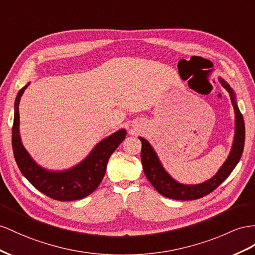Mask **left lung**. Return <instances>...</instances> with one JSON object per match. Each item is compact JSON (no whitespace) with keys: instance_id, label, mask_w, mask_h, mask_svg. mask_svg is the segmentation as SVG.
Masks as SVG:
<instances>
[{"instance_id":"obj_1","label":"left lung","mask_w":255,"mask_h":255,"mask_svg":"<svg viewBox=\"0 0 255 255\" xmlns=\"http://www.w3.org/2000/svg\"><path fill=\"white\" fill-rule=\"evenodd\" d=\"M219 80L222 86L228 91V94L231 96V100L235 110V119L236 120H235V136L231 153L228 155L224 164L219 169V171L215 173L214 177L200 184L186 185L179 183L165 170L161 162L159 161L157 154H156L154 148L147 142V140L142 138V136H139L140 141L142 142L141 161L143 171H144L147 180L155 187V190L167 198L175 200H194L204 197V196L213 192L220 184L223 183L228 178V175L232 173L235 167L237 166L241 158V155H243L244 152L246 135L244 117L238 109L236 96H235L234 90L221 77Z\"/></svg>"}]
</instances>
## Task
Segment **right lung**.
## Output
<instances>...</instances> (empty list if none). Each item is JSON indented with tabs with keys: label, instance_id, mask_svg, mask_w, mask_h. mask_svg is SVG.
I'll return each instance as SVG.
<instances>
[{
	"label": "right lung",
	"instance_id": "right-lung-1",
	"mask_svg": "<svg viewBox=\"0 0 255 255\" xmlns=\"http://www.w3.org/2000/svg\"><path fill=\"white\" fill-rule=\"evenodd\" d=\"M30 83L19 90L15 101L11 129L12 152L19 170L36 190L48 197L71 201L86 197L99 186L106 174L110 156L125 140L126 130L121 129L103 139L80 164L63 171H50L38 166L23 147L19 134V101Z\"/></svg>",
	"mask_w": 255,
	"mask_h": 255
}]
</instances>
